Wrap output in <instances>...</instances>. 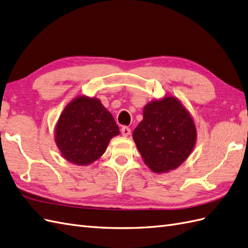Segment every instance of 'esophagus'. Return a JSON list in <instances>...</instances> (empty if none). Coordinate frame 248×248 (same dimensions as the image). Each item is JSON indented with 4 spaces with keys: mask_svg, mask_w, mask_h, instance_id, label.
<instances>
[{
    "mask_svg": "<svg viewBox=\"0 0 248 248\" xmlns=\"http://www.w3.org/2000/svg\"><path fill=\"white\" fill-rule=\"evenodd\" d=\"M122 134L124 136H129L131 134L130 128H128V126H123V128H122Z\"/></svg>",
    "mask_w": 248,
    "mask_h": 248,
    "instance_id": "34e87169",
    "label": "esophagus"
}]
</instances>
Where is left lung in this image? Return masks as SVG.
Masks as SVG:
<instances>
[{"label": "left lung", "mask_w": 248, "mask_h": 248, "mask_svg": "<svg viewBox=\"0 0 248 248\" xmlns=\"http://www.w3.org/2000/svg\"><path fill=\"white\" fill-rule=\"evenodd\" d=\"M133 139L144 163L154 173H168L180 167L192 153L197 130L181 101L172 95L150 101Z\"/></svg>", "instance_id": "left-lung-1"}]
</instances>
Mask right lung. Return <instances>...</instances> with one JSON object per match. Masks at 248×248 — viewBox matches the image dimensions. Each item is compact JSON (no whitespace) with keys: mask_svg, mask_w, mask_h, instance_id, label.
<instances>
[{"mask_svg":"<svg viewBox=\"0 0 248 248\" xmlns=\"http://www.w3.org/2000/svg\"><path fill=\"white\" fill-rule=\"evenodd\" d=\"M119 134L114 117L100 100L80 95L62 110L54 139L67 161L89 166L103 156L111 139Z\"/></svg>","mask_w":248,"mask_h":248,"instance_id":"right-lung-1","label":"right lung"}]
</instances>
